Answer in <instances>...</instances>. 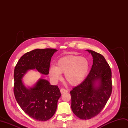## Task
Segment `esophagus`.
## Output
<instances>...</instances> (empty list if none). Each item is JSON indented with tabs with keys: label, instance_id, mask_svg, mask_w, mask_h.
<instances>
[{
	"label": "esophagus",
	"instance_id": "1",
	"mask_svg": "<svg viewBox=\"0 0 128 128\" xmlns=\"http://www.w3.org/2000/svg\"><path fill=\"white\" fill-rule=\"evenodd\" d=\"M60 92H61V94H64V93H66V92H68V91L67 90H66V89L61 88L60 89Z\"/></svg>",
	"mask_w": 128,
	"mask_h": 128
}]
</instances>
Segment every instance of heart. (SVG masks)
<instances>
[{
	"instance_id": "1",
	"label": "heart",
	"mask_w": 128,
	"mask_h": 128,
	"mask_svg": "<svg viewBox=\"0 0 128 128\" xmlns=\"http://www.w3.org/2000/svg\"><path fill=\"white\" fill-rule=\"evenodd\" d=\"M89 70V62L84 57L68 56L60 58L56 66H52L49 69V76L54 82L62 79V74L72 85H77L85 80Z\"/></svg>"
}]
</instances>
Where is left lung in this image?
Returning a JSON list of instances; mask_svg holds the SVG:
<instances>
[{"mask_svg": "<svg viewBox=\"0 0 128 128\" xmlns=\"http://www.w3.org/2000/svg\"><path fill=\"white\" fill-rule=\"evenodd\" d=\"M93 56V65L82 83L70 91L72 110L78 118L90 119L97 116L104 107L112 90V72L102 54L88 50ZM99 85L96 86V82Z\"/></svg>", "mask_w": 128, "mask_h": 128, "instance_id": "1", "label": "left lung"}]
</instances>
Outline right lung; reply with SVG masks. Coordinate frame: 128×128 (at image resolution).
<instances>
[{"instance_id": "obj_1", "label": "right lung", "mask_w": 128, "mask_h": 128, "mask_svg": "<svg viewBox=\"0 0 128 128\" xmlns=\"http://www.w3.org/2000/svg\"><path fill=\"white\" fill-rule=\"evenodd\" d=\"M56 51L53 48L31 50L21 57L14 69V93L16 101L27 114L39 121L47 120L54 114L61 96L59 88L42 78L34 88H28L24 85L22 78L28 70L34 69L48 75L52 56Z\"/></svg>"}]
</instances>
